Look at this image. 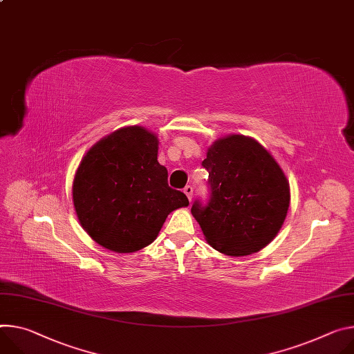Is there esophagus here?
I'll list each match as a JSON object with an SVG mask.
<instances>
[{"label":"esophagus","mask_w":354,"mask_h":354,"mask_svg":"<svg viewBox=\"0 0 354 354\" xmlns=\"http://www.w3.org/2000/svg\"><path fill=\"white\" fill-rule=\"evenodd\" d=\"M183 192H185V195L187 196L189 202H192V196H194V187H192V186H186V187L183 189Z\"/></svg>","instance_id":"obj_1"}]
</instances>
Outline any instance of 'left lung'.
<instances>
[{
	"label": "left lung",
	"instance_id": "8db88e82",
	"mask_svg": "<svg viewBox=\"0 0 354 354\" xmlns=\"http://www.w3.org/2000/svg\"><path fill=\"white\" fill-rule=\"evenodd\" d=\"M212 198L192 214L218 252L244 257L268 245L285 221L291 190L275 158L259 141L230 134L216 140L202 162Z\"/></svg>",
	"mask_w": 354,
	"mask_h": 354
}]
</instances>
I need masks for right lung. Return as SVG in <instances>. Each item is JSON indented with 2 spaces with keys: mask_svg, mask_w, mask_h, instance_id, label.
<instances>
[{
  "mask_svg": "<svg viewBox=\"0 0 354 354\" xmlns=\"http://www.w3.org/2000/svg\"><path fill=\"white\" fill-rule=\"evenodd\" d=\"M159 140L141 125L121 127L82 158L72 194L83 230L114 252L149 245L168 214L186 207L185 194L168 186L158 162Z\"/></svg>",
  "mask_w": 354,
  "mask_h": 354,
  "instance_id": "add662e5",
  "label": "right lung"
}]
</instances>
